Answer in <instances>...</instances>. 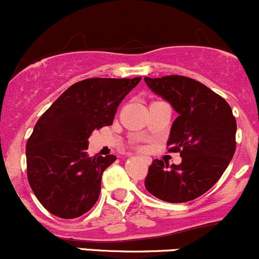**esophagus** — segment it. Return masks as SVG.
Returning a JSON list of instances; mask_svg holds the SVG:
<instances>
[{
	"label": "esophagus",
	"mask_w": 259,
	"mask_h": 259,
	"mask_svg": "<svg viewBox=\"0 0 259 259\" xmlns=\"http://www.w3.org/2000/svg\"><path fill=\"white\" fill-rule=\"evenodd\" d=\"M145 162H146L147 164H150V162H151V160H150V158H145Z\"/></svg>",
	"instance_id": "34e87169"
}]
</instances>
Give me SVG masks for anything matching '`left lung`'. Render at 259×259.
<instances>
[{
  "instance_id": "8db88e82",
  "label": "left lung",
  "mask_w": 259,
  "mask_h": 259,
  "mask_svg": "<svg viewBox=\"0 0 259 259\" xmlns=\"http://www.w3.org/2000/svg\"><path fill=\"white\" fill-rule=\"evenodd\" d=\"M144 79L178 113L167 146L182 157L180 164L171 166L153 160L145 187L163 201H190L220 180L234 157L237 125L231 107L205 84L186 76Z\"/></svg>"
}]
</instances>
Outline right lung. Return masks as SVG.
<instances>
[{"mask_svg": "<svg viewBox=\"0 0 259 259\" xmlns=\"http://www.w3.org/2000/svg\"><path fill=\"white\" fill-rule=\"evenodd\" d=\"M140 79L76 82L36 121L25 147L28 182L53 215L78 218L98 200L102 175L116 157H88V138L113 124L116 108Z\"/></svg>", "mask_w": 259, "mask_h": 259, "instance_id": "obj_1", "label": "right lung"}]
</instances>
